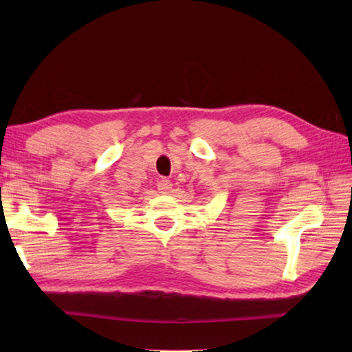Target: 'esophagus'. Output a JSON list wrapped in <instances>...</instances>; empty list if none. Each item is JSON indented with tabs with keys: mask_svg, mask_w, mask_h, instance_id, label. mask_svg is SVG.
Wrapping results in <instances>:
<instances>
[{
	"mask_svg": "<svg viewBox=\"0 0 352 352\" xmlns=\"http://www.w3.org/2000/svg\"><path fill=\"white\" fill-rule=\"evenodd\" d=\"M172 189V183L168 180V178H162V180L158 182V190H162V192H169Z\"/></svg>",
	"mask_w": 352,
	"mask_h": 352,
	"instance_id": "esophagus-1",
	"label": "esophagus"
}]
</instances>
